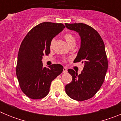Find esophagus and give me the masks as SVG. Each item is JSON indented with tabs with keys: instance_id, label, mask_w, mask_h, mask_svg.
Returning a JSON list of instances; mask_svg holds the SVG:
<instances>
[{
	"instance_id": "1",
	"label": "esophagus",
	"mask_w": 121,
	"mask_h": 121,
	"mask_svg": "<svg viewBox=\"0 0 121 121\" xmlns=\"http://www.w3.org/2000/svg\"><path fill=\"white\" fill-rule=\"evenodd\" d=\"M63 73H67V68H65V67H64V69H63Z\"/></svg>"
}]
</instances>
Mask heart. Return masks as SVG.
Returning <instances> with one entry per match:
<instances>
[{
	"instance_id": "heart-1",
	"label": "heart",
	"mask_w": 121,
	"mask_h": 121,
	"mask_svg": "<svg viewBox=\"0 0 121 121\" xmlns=\"http://www.w3.org/2000/svg\"><path fill=\"white\" fill-rule=\"evenodd\" d=\"M64 38L65 39V40L67 41V43H68L69 45H71L73 44H75L76 42V39L75 37H74L73 35H71V33H67L65 35H64ZM54 39H52L51 40V42H50V47H53V45L54 43Z\"/></svg>"
}]
</instances>
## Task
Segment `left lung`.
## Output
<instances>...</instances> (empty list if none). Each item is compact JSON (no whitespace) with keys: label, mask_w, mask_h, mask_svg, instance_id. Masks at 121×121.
<instances>
[{"label":"left lung","mask_w":121,"mask_h":121,"mask_svg":"<svg viewBox=\"0 0 121 121\" xmlns=\"http://www.w3.org/2000/svg\"><path fill=\"white\" fill-rule=\"evenodd\" d=\"M65 26L79 33L81 47L74 62H81L84 65L80 74L68 69L73 79L65 85V92L71 99L83 101L94 96L104 81L108 69L104 43L99 33L89 25L65 23Z\"/></svg>","instance_id":"left-lung-1"}]
</instances>
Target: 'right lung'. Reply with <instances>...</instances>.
<instances>
[{
    "instance_id": "1",
    "label": "right lung",
    "mask_w": 121,
    "mask_h": 121,
    "mask_svg": "<svg viewBox=\"0 0 121 121\" xmlns=\"http://www.w3.org/2000/svg\"><path fill=\"white\" fill-rule=\"evenodd\" d=\"M65 26L62 23L43 22L28 32L19 50L16 75L25 95L33 99L48 94L52 81L63 71L60 64L43 67L42 58L50 53L51 40Z\"/></svg>"
}]
</instances>
